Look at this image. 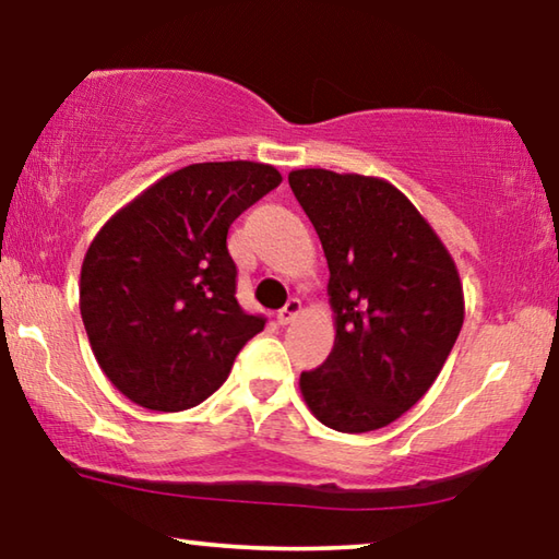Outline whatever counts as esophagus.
Returning <instances> with one entry per match:
<instances>
[{
	"instance_id": "34e87169",
	"label": "esophagus",
	"mask_w": 559,
	"mask_h": 559,
	"mask_svg": "<svg viewBox=\"0 0 559 559\" xmlns=\"http://www.w3.org/2000/svg\"><path fill=\"white\" fill-rule=\"evenodd\" d=\"M299 312H302V302H299V299L293 297V299H289V302L277 312V325H289V322H293Z\"/></svg>"
}]
</instances>
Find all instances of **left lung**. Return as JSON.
Here are the masks:
<instances>
[{
    "mask_svg": "<svg viewBox=\"0 0 559 559\" xmlns=\"http://www.w3.org/2000/svg\"><path fill=\"white\" fill-rule=\"evenodd\" d=\"M289 186L322 241L335 312L333 353L299 376V391L328 428L376 431L439 378L464 325L459 270L393 183L297 168Z\"/></svg>",
    "mask_w": 559,
    "mask_h": 559,
    "instance_id": "1",
    "label": "left lung"
}]
</instances>
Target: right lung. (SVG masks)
Masks as SVG:
<instances>
[{
  "instance_id": "right-lung-1",
  "label": "right lung",
  "mask_w": 559,
  "mask_h": 559,
  "mask_svg": "<svg viewBox=\"0 0 559 559\" xmlns=\"http://www.w3.org/2000/svg\"><path fill=\"white\" fill-rule=\"evenodd\" d=\"M280 183L270 164H191L95 234L80 270V314L95 360L126 399L164 414L199 406L264 330V318L237 302L226 234Z\"/></svg>"
}]
</instances>
